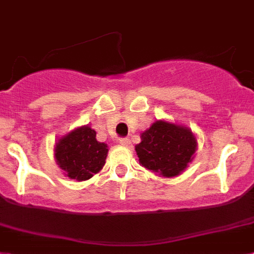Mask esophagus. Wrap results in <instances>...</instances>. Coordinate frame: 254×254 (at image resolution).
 Listing matches in <instances>:
<instances>
[{
    "label": "esophagus",
    "mask_w": 254,
    "mask_h": 254,
    "mask_svg": "<svg viewBox=\"0 0 254 254\" xmlns=\"http://www.w3.org/2000/svg\"><path fill=\"white\" fill-rule=\"evenodd\" d=\"M119 142H120L121 146H124V147H130L131 146V142H130V139H129V138H120V140H119Z\"/></svg>",
    "instance_id": "34e87169"
}]
</instances>
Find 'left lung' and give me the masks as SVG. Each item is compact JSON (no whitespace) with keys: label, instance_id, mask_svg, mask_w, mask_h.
Wrapping results in <instances>:
<instances>
[{"label":"left lung","instance_id":"1","mask_svg":"<svg viewBox=\"0 0 254 254\" xmlns=\"http://www.w3.org/2000/svg\"><path fill=\"white\" fill-rule=\"evenodd\" d=\"M135 146L139 164L161 177H176L193 159L196 139L187 127L156 121Z\"/></svg>","mask_w":254,"mask_h":254}]
</instances>
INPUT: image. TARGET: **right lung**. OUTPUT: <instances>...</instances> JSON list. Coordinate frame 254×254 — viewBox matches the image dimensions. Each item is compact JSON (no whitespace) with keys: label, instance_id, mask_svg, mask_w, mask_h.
Returning a JSON list of instances; mask_svg holds the SVG:
<instances>
[{"label":"right lung","instance_id":"1","mask_svg":"<svg viewBox=\"0 0 254 254\" xmlns=\"http://www.w3.org/2000/svg\"><path fill=\"white\" fill-rule=\"evenodd\" d=\"M95 135L91 127H78L61 138L55 146L57 163L72 180H89L106 164L107 144L98 142Z\"/></svg>","mask_w":254,"mask_h":254}]
</instances>
